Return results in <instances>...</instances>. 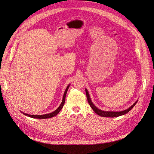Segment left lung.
Returning a JSON list of instances; mask_svg holds the SVG:
<instances>
[{"mask_svg":"<svg viewBox=\"0 0 154 154\" xmlns=\"http://www.w3.org/2000/svg\"><path fill=\"white\" fill-rule=\"evenodd\" d=\"M85 91H86V97H87V99H88V101L90 105V106L91 107V108L92 109V110L94 111L95 113H96L97 115H98L100 116H103V117H110V118H115V117H118L124 115H125L126 113H127L128 112H129L134 107V106L136 104L137 102L138 101V100L131 106H130L129 108H128L126 110H124L123 111H119V112H112V111H104V110H102L99 109L98 108H97L92 102L91 99L90 98V95L89 94L88 92V91L87 90V89H85Z\"/></svg>","mask_w":154,"mask_h":154,"instance_id":"obj_1","label":"left lung"}]
</instances>
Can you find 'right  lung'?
I'll return each instance as SVG.
<instances>
[{"instance_id":"1","label":"right lung","mask_w":154,"mask_h":154,"mask_svg":"<svg viewBox=\"0 0 154 154\" xmlns=\"http://www.w3.org/2000/svg\"><path fill=\"white\" fill-rule=\"evenodd\" d=\"M70 86V84H69L65 92H64V94H63V98H62V103L60 104V105L59 106V107L55 110L52 113H48V114H45V115H29V114H27V113H23V115L27 116H29V117H30V118H36V119H48V118H51L52 117H54L55 116H56L59 112L61 110V109H62L64 104H65V97H66V93H67V91H68V89L69 88Z\"/></svg>"}]
</instances>
